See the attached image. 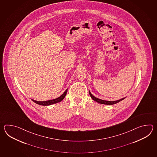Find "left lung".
I'll return each instance as SVG.
<instances>
[{"mask_svg": "<svg viewBox=\"0 0 157 157\" xmlns=\"http://www.w3.org/2000/svg\"><path fill=\"white\" fill-rule=\"evenodd\" d=\"M89 94H90V97L93 99V100L97 101L98 103L100 104H107V105H113L114 104L117 103L118 102L121 101V100H124V99L125 98H124L122 99H121L120 100H116V101H107V100H101L100 99H98L96 97H94V95H93V94L90 93V91H89Z\"/></svg>", "mask_w": 157, "mask_h": 157, "instance_id": "8db88e82", "label": "left lung"}]
</instances>
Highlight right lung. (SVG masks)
<instances>
[{"mask_svg":"<svg viewBox=\"0 0 157 157\" xmlns=\"http://www.w3.org/2000/svg\"><path fill=\"white\" fill-rule=\"evenodd\" d=\"M67 90L66 89V91L64 92V93L63 94H62V95H60V97L57 98L56 99H54L53 100H47V101H36V100H33L32 99V100L33 101V102H35V103L37 104H39L41 105H49L51 104H53L57 103L58 102H60L62 100H63L64 97H66V94L67 93Z\"/></svg>","mask_w":157,"mask_h":157,"instance_id":"add662e5","label":"right lung"}]
</instances>
